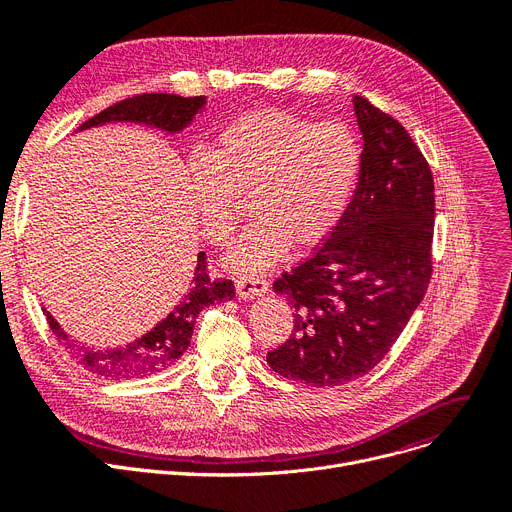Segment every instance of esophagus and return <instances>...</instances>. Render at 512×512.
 <instances>
[{
    "label": "esophagus",
    "instance_id": "esophagus-1",
    "mask_svg": "<svg viewBox=\"0 0 512 512\" xmlns=\"http://www.w3.org/2000/svg\"><path fill=\"white\" fill-rule=\"evenodd\" d=\"M234 284H236V294L240 299L263 297L267 288H270L263 278H257V276H240L234 280Z\"/></svg>",
    "mask_w": 512,
    "mask_h": 512
}]
</instances>
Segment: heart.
I'll list each match as a JSON object with an SVG mask.
<instances>
[{
    "label": "heart",
    "instance_id": "1",
    "mask_svg": "<svg viewBox=\"0 0 512 512\" xmlns=\"http://www.w3.org/2000/svg\"><path fill=\"white\" fill-rule=\"evenodd\" d=\"M361 172V145L342 122H313L284 110H255L222 128L209 153L186 164L201 232L224 245L245 203L257 222L226 255L242 276L278 263L294 245L319 247L340 224Z\"/></svg>",
    "mask_w": 512,
    "mask_h": 512
}]
</instances>
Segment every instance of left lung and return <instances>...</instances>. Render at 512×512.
Returning <instances> with one entry per match:
<instances>
[{"label": "left lung", "instance_id": "1", "mask_svg": "<svg viewBox=\"0 0 512 512\" xmlns=\"http://www.w3.org/2000/svg\"><path fill=\"white\" fill-rule=\"evenodd\" d=\"M353 110L363 139L353 199L319 251L274 282L294 311V332L267 363L315 388L378 365L432 278V170L394 118L359 95Z\"/></svg>", "mask_w": 512, "mask_h": 512}]
</instances>
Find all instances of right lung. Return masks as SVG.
Returning a JSON list of instances; mask_svg holds the SVG:
<instances>
[{
    "instance_id": "add662e5",
    "label": "right lung",
    "mask_w": 512,
    "mask_h": 512,
    "mask_svg": "<svg viewBox=\"0 0 512 512\" xmlns=\"http://www.w3.org/2000/svg\"><path fill=\"white\" fill-rule=\"evenodd\" d=\"M207 97H180L170 93H145L124 99L101 114L87 120L80 130H89L110 122H130L155 128L166 134H180L205 110ZM234 299L232 280L211 282L205 272V253L197 255L195 274L188 282L182 297L172 305L168 315L157 321L137 340L120 346H91L74 340L62 330L58 319L45 307L43 315L51 332L66 348L68 355L89 373L103 380H137L147 375L166 371L186 353L191 344L197 315L215 303H226Z\"/></svg>"
}]
</instances>
